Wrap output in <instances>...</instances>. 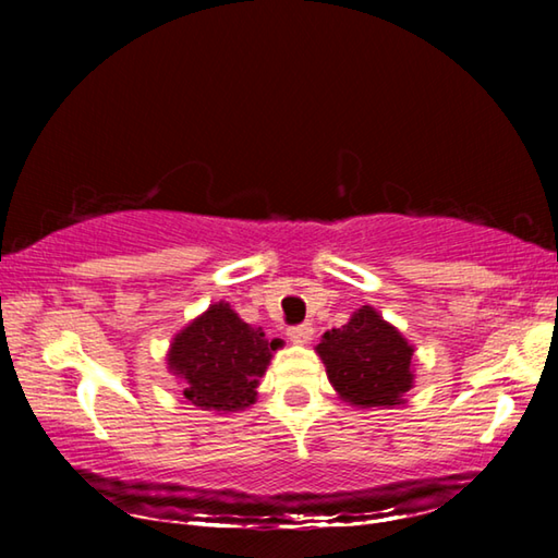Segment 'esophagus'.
Returning a JSON list of instances; mask_svg holds the SVG:
<instances>
[{"mask_svg": "<svg viewBox=\"0 0 558 558\" xmlns=\"http://www.w3.org/2000/svg\"><path fill=\"white\" fill-rule=\"evenodd\" d=\"M288 339H290L292 344H310V339H313V327H310V325L290 327L288 329Z\"/></svg>", "mask_w": 558, "mask_h": 558, "instance_id": "34e87169", "label": "esophagus"}]
</instances>
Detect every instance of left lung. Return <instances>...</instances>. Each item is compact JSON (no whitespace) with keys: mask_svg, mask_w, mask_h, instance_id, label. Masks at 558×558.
Returning a JSON list of instances; mask_svg holds the SVG:
<instances>
[{"mask_svg":"<svg viewBox=\"0 0 558 558\" xmlns=\"http://www.w3.org/2000/svg\"><path fill=\"white\" fill-rule=\"evenodd\" d=\"M339 399L356 409H393L413 389V344L399 327L362 305L342 327L327 329L315 347Z\"/></svg>","mask_w":558,"mask_h":558,"instance_id":"1","label":"left lung"}]
</instances>
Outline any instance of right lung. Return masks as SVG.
Wrapping results in <instances>:
<instances>
[{"mask_svg": "<svg viewBox=\"0 0 558 558\" xmlns=\"http://www.w3.org/2000/svg\"><path fill=\"white\" fill-rule=\"evenodd\" d=\"M282 339H266L243 323L229 302H214L174 335L167 369L182 381L184 399L202 411L235 413L258 399V384Z\"/></svg>", "mask_w": 558, "mask_h": 558, "instance_id": "right-lung-1", "label": "right lung"}]
</instances>
